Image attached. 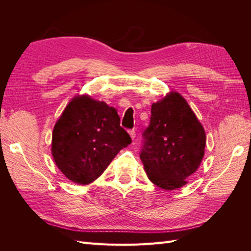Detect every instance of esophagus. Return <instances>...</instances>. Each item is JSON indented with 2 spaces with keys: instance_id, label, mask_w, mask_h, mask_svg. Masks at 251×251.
Listing matches in <instances>:
<instances>
[{
  "instance_id": "esophagus-1",
  "label": "esophagus",
  "mask_w": 251,
  "mask_h": 251,
  "mask_svg": "<svg viewBox=\"0 0 251 251\" xmlns=\"http://www.w3.org/2000/svg\"><path fill=\"white\" fill-rule=\"evenodd\" d=\"M128 134H130L132 139H134V138L136 137V132H135V130H128Z\"/></svg>"
}]
</instances>
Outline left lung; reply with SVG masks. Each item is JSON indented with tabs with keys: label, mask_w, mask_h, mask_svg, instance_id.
<instances>
[{
	"label": "left lung",
	"mask_w": 251,
	"mask_h": 251,
	"mask_svg": "<svg viewBox=\"0 0 251 251\" xmlns=\"http://www.w3.org/2000/svg\"><path fill=\"white\" fill-rule=\"evenodd\" d=\"M151 120L143 130L140 159L149 179L163 189L186 184L204 156L206 137L186 100L173 92L151 104Z\"/></svg>",
	"instance_id": "left-lung-1"
}]
</instances>
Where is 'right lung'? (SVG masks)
<instances>
[{
  "label": "right lung",
  "mask_w": 251,
  "mask_h": 251,
  "mask_svg": "<svg viewBox=\"0 0 251 251\" xmlns=\"http://www.w3.org/2000/svg\"><path fill=\"white\" fill-rule=\"evenodd\" d=\"M131 142L115 109L80 96L69 102L53 128L52 156L68 179L86 185Z\"/></svg>",
  "instance_id": "add662e5"
}]
</instances>
